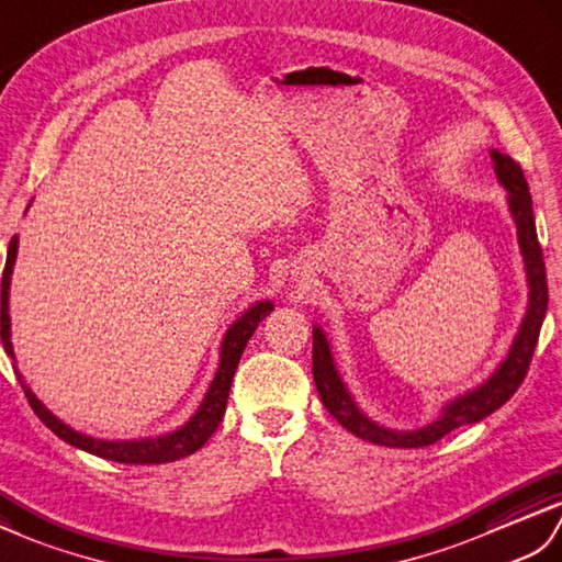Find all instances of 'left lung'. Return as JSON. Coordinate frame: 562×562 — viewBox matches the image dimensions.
<instances>
[{
	"label": "left lung",
	"mask_w": 562,
	"mask_h": 562,
	"mask_svg": "<svg viewBox=\"0 0 562 562\" xmlns=\"http://www.w3.org/2000/svg\"><path fill=\"white\" fill-rule=\"evenodd\" d=\"M491 158H493L497 180H501V184L507 190V206H509V214L515 218L517 240H519L521 257H525L527 283H529L527 315L519 324V331L515 336L513 346H509V353L488 380L479 384L476 390L459 394L450 404H445L440 416L432 423H428V426L416 428V430H392L368 418L363 411L358 408L356 398L346 390L339 370H336L327 334H324L315 324L313 375H315L319 398L322 404L327 406L329 414L360 440L384 445V447H404V450H408V447H428L432 442H438L440 438H445L447 432L491 416L493 411L501 408L507 398L519 390V384L527 378V370L531 363L536 341H539V331H541L546 307H548L546 265H543L539 238H536L533 206H531V194H529L525 172H521L519 164H515L507 154L497 151V148H491Z\"/></svg>",
	"instance_id": "left-lung-1"
}]
</instances>
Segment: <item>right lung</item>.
Masks as SVG:
<instances>
[{"mask_svg": "<svg viewBox=\"0 0 562 562\" xmlns=\"http://www.w3.org/2000/svg\"><path fill=\"white\" fill-rule=\"evenodd\" d=\"M19 252V235H14L9 243V252H7V265L2 273V344L7 356L11 360H16L14 356V346H11V319H9V285H11V271H14V261ZM273 310V303L269 301H259L249 310H245L243 317L235 319L231 324V329L223 336L221 344V363L214 380L209 384V392L204 396L202 406L196 408V414L184 423L182 428L172 430L168 435H158V438H144V440H95L91 435L77 432L69 428L67 423H61L53 411H47L43 406L41 398H37L31 386L23 382V375L16 368V378L26 392V398L31 408L35 411V416L41 418L45 426L53 430L57 438L69 442L71 447H79V450L103 457L110 461H120V464H166V461H178L187 454H194L196 450H202L204 442L214 435L218 428V423L226 414V404H228V392L233 384L235 368L240 363V356L245 351V346L249 341V336L255 334L259 327V322L265 319Z\"/></svg>", "mask_w": 562, "mask_h": 562, "instance_id": "obj_1", "label": "right lung"}]
</instances>
